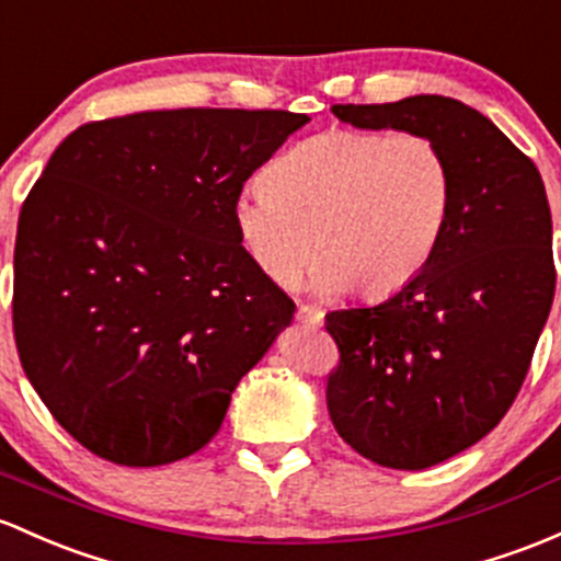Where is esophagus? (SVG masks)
<instances>
[{
  "label": "esophagus",
  "instance_id": "1",
  "mask_svg": "<svg viewBox=\"0 0 561 561\" xmlns=\"http://www.w3.org/2000/svg\"><path fill=\"white\" fill-rule=\"evenodd\" d=\"M297 321L305 323V327H321L323 323V310H318V307L312 305H299L297 307Z\"/></svg>",
  "mask_w": 561,
  "mask_h": 561
}]
</instances>
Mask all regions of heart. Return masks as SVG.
<instances>
[{"instance_id": "1", "label": "heart", "mask_w": 561, "mask_h": 561, "mask_svg": "<svg viewBox=\"0 0 561 561\" xmlns=\"http://www.w3.org/2000/svg\"><path fill=\"white\" fill-rule=\"evenodd\" d=\"M451 201V173L420 134L334 128L294 144L264 186L234 201V230L259 273L291 286L312 254V288L388 297L431 262Z\"/></svg>"}]
</instances>
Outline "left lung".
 Listing matches in <instances>:
<instances>
[{
	"label": "left lung",
	"instance_id": "left-lung-1",
	"mask_svg": "<svg viewBox=\"0 0 561 561\" xmlns=\"http://www.w3.org/2000/svg\"><path fill=\"white\" fill-rule=\"evenodd\" d=\"M331 112L431 138L451 173L423 273L382 302L327 316L342 355L327 388L336 433L377 466L423 471L484 438L527 377L557 288L546 186L490 117L447 95Z\"/></svg>",
	"mask_w": 561,
	"mask_h": 561
}]
</instances>
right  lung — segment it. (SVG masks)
<instances>
[{
  "label": "right lung",
  "instance_id": "right-lung-1",
  "mask_svg": "<svg viewBox=\"0 0 561 561\" xmlns=\"http://www.w3.org/2000/svg\"><path fill=\"white\" fill-rule=\"evenodd\" d=\"M307 114L173 110L66 136L15 238L13 327L64 431L117 466L203 449L291 323L240 245L234 201Z\"/></svg>",
  "mask_w": 561,
  "mask_h": 561
}]
</instances>
